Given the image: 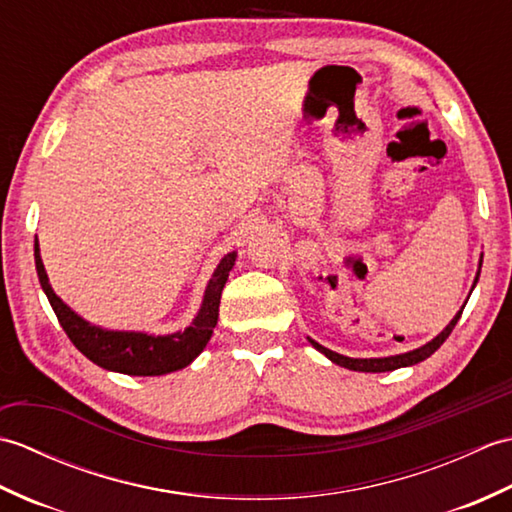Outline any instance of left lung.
<instances>
[{
	"label": "left lung",
	"instance_id": "8db88e82",
	"mask_svg": "<svg viewBox=\"0 0 512 512\" xmlns=\"http://www.w3.org/2000/svg\"><path fill=\"white\" fill-rule=\"evenodd\" d=\"M480 268H482V259H480ZM480 268H477V275H475V281H473V288H475V284H477V279H480ZM469 297H471V295H469ZM466 301H469V299H466ZM466 301H464V306H466ZM464 306H462V308H460V312L455 314V317L449 321L447 328H444V330L436 336V339H431L429 343H424L422 347H416V350L405 352V354L383 356V358H350V356H343V354H339V352H332V350H328V347L319 345L317 341H312V339H308V341H310L314 347H317V350H319L321 354L328 356L332 363L341 365V367H345V369H352V372H374V374H378V372H394V369H400V367L416 365V363L424 361V358H429L433 352H436L438 347H440L444 341L449 339V334L453 332L455 323L460 321Z\"/></svg>",
	"mask_w": 512,
	"mask_h": 512
}]
</instances>
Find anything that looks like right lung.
Segmentation results:
<instances>
[{"instance_id":"right-lung-1","label":"right lung","mask_w":512,"mask_h":512,"mask_svg":"<svg viewBox=\"0 0 512 512\" xmlns=\"http://www.w3.org/2000/svg\"><path fill=\"white\" fill-rule=\"evenodd\" d=\"M237 253H226L222 262L213 270V277L206 284L202 306L195 319L184 330L171 334H149L134 330H107L101 325L85 321L76 314L57 292L52 290L50 279L43 268L39 255V239L35 237V266L39 284L46 292L50 306L57 314L61 328L68 334L76 350L88 356L94 365L107 372H118L127 376H162L178 372V369L191 365L209 343L213 328L220 314L222 290L235 266Z\"/></svg>"}]
</instances>
